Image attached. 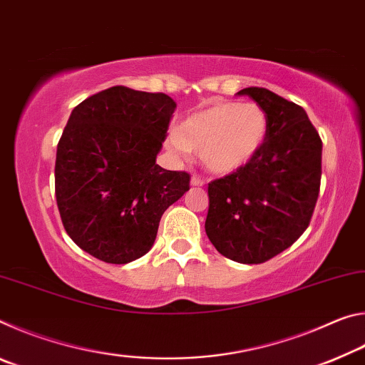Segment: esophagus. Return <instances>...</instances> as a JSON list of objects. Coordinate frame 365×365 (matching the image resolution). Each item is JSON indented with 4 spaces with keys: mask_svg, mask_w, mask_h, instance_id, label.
<instances>
[{
    "mask_svg": "<svg viewBox=\"0 0 365 365\" xmlns=\"http://www.w3.org/2000/svg\"><path fill=\"white\" fill-rule=\"evenodd\" d=\"M191 185H193V187H205V180H202L200 175H193L191 177Z\"/></svg>",
    "mask_w": 365,
    "mask_h": 365,
    "instance_id": "1",
    "label": "esophagus"
}]
</instances>
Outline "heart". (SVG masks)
Masks as SVG:
<instances>
[{
  "label": "heart",
  "mask_w": 365,
  "mask_h": 365,
  "mask_svg": "<svg viewBox=\"0 0 365 365\" xmlns=\"http://www.w3.org/2000/svg\"><path fill=\"white\" fill-rule=\"evenodd\" d=\"M269 119L257 103L222 101L187 117L172 132L169 145L175 153H200L214 174L243 169L264 148Z\"/></svg>",
  "instance_id": "1"
}]
</instances>
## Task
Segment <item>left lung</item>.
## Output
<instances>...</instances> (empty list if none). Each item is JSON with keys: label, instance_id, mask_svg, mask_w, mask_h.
<instances>
[{"label": "left lung", "instance_id": "left-lung-1", "mask_svg": "<svg viewBox=\"0 0 365 365\" xmlns=\"http://www.w3.org/2000/svg\"><path fill=\"white\" fill-rule=\"evenodd\" d=\"M238 95L265 110L267 140L248 165L209 183L206 233L222 256L261 264L289 248L311 222L322 177V140L298 104L259 86Z\"/></svg>", "mask_w": 365, "mask_h": 365}]
</instances>
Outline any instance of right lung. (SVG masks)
<instances>
[{"label": "right lung", "mask_w": 365, "mask_h": 365, "mask_svg": "<svg viewBox=\"0 0 365 365\" xmlns=\"http://www.w3.org/2000/svg\"><path fill=\"white\" fill-rule=\"evenodd\" d=\"M175 106L164 93L117 85L67 120L54 165L58 209L72 242L100 261L146 255L165 209L190 190L188 172L156 164Z\"/></svg>", "instance_id": "1"}]
</instances>
